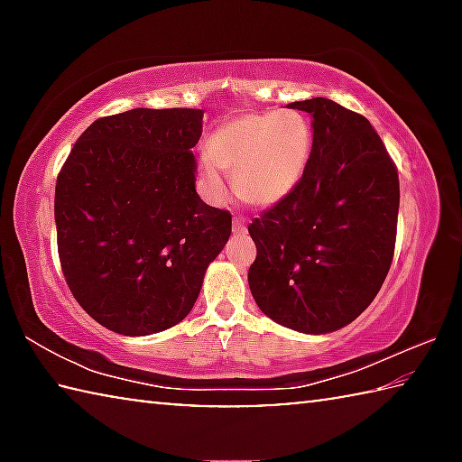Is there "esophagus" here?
I'll return each mask as SVG.
<instances>
[{"label": "esophagus", "instance_id": "esophagus-1", "mask_svg": "<svg viewBox=\"0 0 462 462\" xmlns=\"http://www.w3.org/2000/svg\"><path fill=\"white\" fill-rule=\"evenodd\" d=\"M232 230H234V234H245L246 232L245 217H240V216L234 217V220H232Z\"/></svg>", "mask_w": 462, "mask_h": 462}]
</instances>
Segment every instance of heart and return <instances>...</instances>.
Masks as SVG:
<instances>
[{
    "label": "heart",
    "mask_w": 462,
    "mask_h": 462,
    "mask_svg": "<svg viewBox=\"0 0 462 462\" xmlns=\"http://www.w3.org/2000/svg\"><path fill=\"white\" fill-rule=\"evenodd\" d=\"M199 162L209 198H226L222 171L234 173V191L253 208L287 199L306 175L311 159L310 122L293 109L246 112L217 126Z\"/></svg>",
    "instance_id": "b5f03b06"
}]
</instances>
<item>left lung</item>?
Instances as JSON below:
<instances>
[{"label":"left lung","mask_w":462,"mask_h":462,"mask_svg":"<svg viewBox=\"0 0 462 462\" xmlns=\"http://www.w3.org/2000/svg\"><path fill=\"white\" fill-rule=\"evenodd\" d=\"M311 116V159L295 191L248 226V285L273 322L303 334L348 326L371 306L395 248L400 179L369 120L332 99Z\"/></svg>","instance_id":"left-lung-1"}]
</instances>
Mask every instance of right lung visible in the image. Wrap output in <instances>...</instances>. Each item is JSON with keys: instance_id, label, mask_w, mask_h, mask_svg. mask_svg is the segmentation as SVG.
I'll return each instance as SVG.
<instances>
[{"instance_id": "obj_1", "label": "right lung", "mask_w": 462, "mask_h": 462, "mask_svg": "<svg viewBox=\"0 0 462 462\" xmlns=\"http://www.w3.org/2000/svg\"><path fill=\"white\" fill-rule=\"evenodd\" d=\"M203 112L136 107L91 124L54 191L60 267L107 330L148 336L189 314L232 216L195 191Z\"/></svg>"}]
</instances>
